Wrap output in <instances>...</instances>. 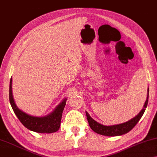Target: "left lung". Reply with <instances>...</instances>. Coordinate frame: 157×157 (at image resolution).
Returning <instances> with one entry per match:
<instances>
[{"instance_id": "left-lung-1", "label": "left lung", "mask_w": 157, "mask_h": 157, "mask_svg": "<svg viewBox=\"0 0 157 157\" xmlns=\"http://www.w3.org/2000/svg\"><path fill=\"white\" fill-rule=\"evenodd\" d=\"M148 98H149V88L147 89V99L144 105L143 106V108L142 110L138 113V114L136 115V117L132 118L131 120L128 121L126 122L122 123V124H116V125H111V126H105L102 124L98 123L97 121L93 119L92 117H90V114L86 111V114L87 117V119H88L89 126L91 128L94 132L96 133L102 135V136H121V135L126 134L128 132L130 131L133 128L134 126L138 123L140 119L143 117L144 111L147 108L148 103Z\"/></svg>"}]
</instances>
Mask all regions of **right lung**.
<instances>
[{
	"label": "right lung",
	"instance_id": "1",
	"mask_svg": "<svg viewBox=\"0 0 157 157\" xmlns=\"http://www.w3.org/2000/svg\"><path fill=\"white\" fill-rule=\"evenodd\" d=\"M12 82L13 79L11 78L10 82L9 91L10 102L14 114L21 124L29 131L39 132V133H52L58 131L61 124L62 112L66 105L67 98H64L62 102L55 108V109L48 115L43 117L31 116L19 109L17 106L13 95Z\"/></svg>",
	"mask_w": 157,
	"mask_h": 157
}]
</instances>
